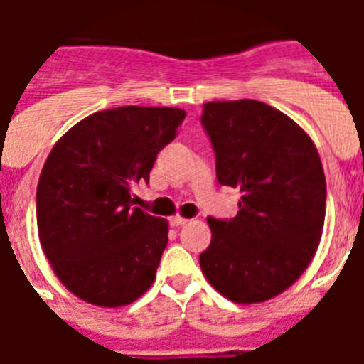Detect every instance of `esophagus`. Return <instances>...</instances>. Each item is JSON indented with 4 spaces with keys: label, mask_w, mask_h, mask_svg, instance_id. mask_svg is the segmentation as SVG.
Returning a JSON list of instances; mask_svg holds the SVG:
<instances>
[{
    "label": "esophagus",
    "mask_w": 364,
    "mask_h": 364,
    "mask_svg": "<svg viewBox=\"0 0 364 364\" xmlns=\"http://www.w3.org/2000/svg\"><path fill=\"white\" fill-rule=\"evenodd\" d=\"M170 223L173 225V227H183V225H187L188 219L187 217H181V215H173V217H170Z\"/></svg>",
    "instance_id": "obj_1"
}]
</instances>
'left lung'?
Returning <instances> with one entry per match:
<instances>
[{
  "label": "left lung",
  "instance_id": "8db88e82",
  "mask_svg": "<svg viewBox=\"0 0 364 364\" xmlns=\"http://www.w3.org/2000/svg\"><path fill=\"white\" fill-rule=\"evenodd\" d=\"M202 124L217 181L242 200L232 219L208 217L211 243L200 266L228 300L264 302L291 287L317 251L327 204L321 159L310 136L264 102H208Z\"/></svg>",
  "mask_w": 364,
  "mask_h": 364
}]
</instances>
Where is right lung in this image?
Here are the masks:
<instances>
[{
    "label": "right lung",
    "instance_id": "add662e5",
    "mask_svg": "<svg viewBox=\"0 0 364 364\" xmlns=\"http://www.w3.org/2000/svg\"><path fill=\"white\" fill-rule=\"evenodd\" d=\"M177 107L98 111L65 132L37 183V232L68 291L88 304H132L154 282L168 221L134 205L156 154L185 119Z\"/></svg>",
    "mask_w": 364,
    "mask_h": 364
}]
</instances>
